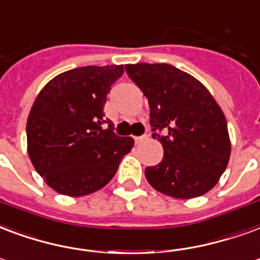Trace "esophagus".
Masks as SVG:
<instances>
[{"instance_id":"obj_1","label":"esophagus","mask_w":260,"mask_h":260,"mask_svg":"<svg viewBox=\"0 0 260 260\" xmlns=\"http://www.w3.org/2000/svg\"><path fill=\"white\" fill-rule=\"evenodd\" d=\"M147 139V135H142V136H136L135 138V143H140V142H143V140Z\"/></svg>"}]
</instances>
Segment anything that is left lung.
<instances>
[{
	"label": "left lung",
	"mask_w": 260,
	"mask_h": 260,
	"mask_svg": "<svg viewBox=\"0 0 260 260\" xmlns=\"http://www.w3.org/2000/svg\"><path fill=\"white\" fill-rule=\"evenodd\" d=\"M125 70L150 106L153 139L164 157L147 167L146 179L157 191L174 199L208 193L228 167V121L205 86L167 63L126 64Z\"/></svg>",
	"instance_id": "obj_1"
}]
</instances>
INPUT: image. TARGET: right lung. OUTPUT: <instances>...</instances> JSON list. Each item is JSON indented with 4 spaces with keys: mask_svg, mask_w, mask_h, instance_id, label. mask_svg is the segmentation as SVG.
Instances as JSON below:
<instances>
[{
    "mask_svg": "<svg viewBox=\"0 0 260 260\" xmlns=\"http://www.w3.org/2000/svg\"><path fill=\"white\" fill-rule=\"evenodd\" d=\"M124 73L117 66L64 71L44 86L27 118V151L45 183L81 197L110 182L134 139L114 134L105 118L106 96Z\"/></svg>",
    "mask_w": 260,
    "mask_h": 260,
    "instance_id": "add662e5",
    "label": "right lung"
}]
</instances>
